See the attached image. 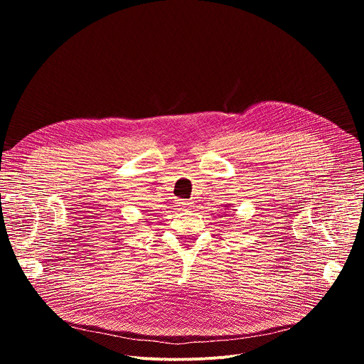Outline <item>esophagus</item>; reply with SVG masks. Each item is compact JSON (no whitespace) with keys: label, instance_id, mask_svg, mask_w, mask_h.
<instances>
[{"label":"esophagus","instance_id":"1","mask_svg":"<svg viewBox=\"0 0 364 364\" xmlns=\"http://www.w3.org/2000/svg\"><path fill=\"white\" fill-rule=\"evenodd\" d=\"M176 204L180 207V209H186V207H188L191 203L188 200H183V198H177L176 200Z\"/></svg>","mask_w":364,"mask_h":364}]
</instances>
